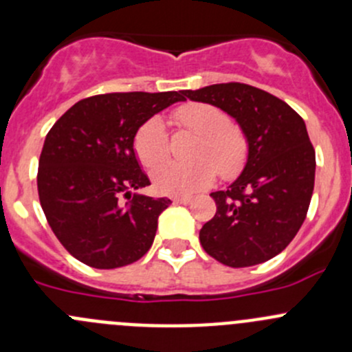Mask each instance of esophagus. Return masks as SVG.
<instances>
[{
  "label": "esophagus",
  "instance_id": "1",
  "mask_svg": "<svg viewBox=\"0 0 352 352\" xmlns=\"http://www.w3.org/2000/svg\"><path fill=\"white\" fill-rule=\"evenodd\" d=\"M173 202H177V204H190L192 202V197H173Z\"/></svg>",
  "mask_w": 352,
  "mask_h": 352
}]
</instances>
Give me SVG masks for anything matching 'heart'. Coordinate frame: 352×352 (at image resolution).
Returning a JSON list of instances; mask_svg holds the SVG:
<instances>
[{"label":"heart","instance_id":"b5f03b06","mask_svg":"<svg viewBox=\"0 0 352 352\" xmlns=\"http://www.w3.org/2000/svg\"><path fill=\"white\" fill-rule=\"evenodd\" d=\"M173 120L199 136L192 163L165 162L153 168L155 189L166 196H190L211 186L216 173L233 177L247 158L242 129L230 124L228 116L211 104L190 102L173 112ZM134 153L141 165L151 168L168 153V138L162 119L151 117L134 134Z\"/></svg>","mask_w":352,"mask_h":352}]
</instances>
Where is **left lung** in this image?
Here are the masks:
<instances>
[{
  "mask_svg": "<svg viewBox=\"0 0 352 352\" xmlns=\"http://www.w3.org/2000/svg\"><path fill=\"white\" fill-rule=\"evenodd\" d=\"M235 119L247 140L242 173L211 192L216 214L199 232L202 248L230 267L276 257L307 218L315 184V150L305 120L286 102L243 83L184 90Z\"/></svg>",
  "mask_w": 352,
  "mask_h": 352,
  "instance_id": "obj_1",
  "label": "left lung"
}]
</instances>
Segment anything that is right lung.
Masks as SVG:
<instances>
[{"instance_id":"add662e5","label":"right lung","mask_w":352,"mask_h":352,"mask_svg":"<svg viewBox=\"0 0 352 352\" xmlns=\"http://www.w3.org/2000/svg\"><path fill=\"white\" fill-rule=\"evenodd\" d=\"M184 91L105 94L74 104L45 136L37 189L63 247L83 264L116 269L150 250L158 216L172 201L134 192L150 186L134 153V134ZM133 196L131 203L120 196Z\"/></svg>"}]
</instances>
